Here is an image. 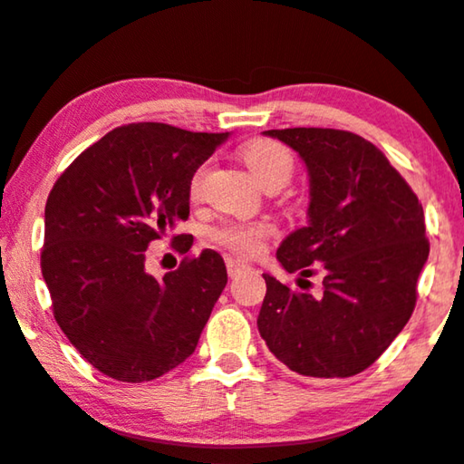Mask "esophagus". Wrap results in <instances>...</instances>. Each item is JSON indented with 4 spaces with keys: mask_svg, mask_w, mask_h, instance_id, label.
<instances>
[{
    "mask_svg": "<svg viewBox=\"0 0 464 464\" xmlns=\"http://www.w3.org/2000/svg\"><path fill=\"white\" fill-rule=\"evenodd\" d=\"M246 269H250V267L244 261H237V258H227V274H228V277H236V276H239Z\"/></svg>",
    "mask_w": 464,
    "mask_h": 464,
    "instance_id": "34e87169",
    "label": "esophagus"
}]
</instances>
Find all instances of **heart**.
I'll list each match as a JSON object with an SVG mask.
<instances>
[{
  "label": "heart",
  "mask_w": 464,
  "mask_h": 464,
  "mask_svg": "<svg viewBox=\"0 0 464 464\" xmlns=\"http://www.w3.org/2000/svg\"><path fill=\"white\" fill-rule=\"evenodd\" d=\"M244 163L248 165L252 176L263 184L274 178H288L293 171V154L286 146L274 140H255L244 148ZM201 174L195 176L193 193L199 190ZM276 228L267 220H225L209 231V237L222 248H228L236 255L255 256L263 250L267 239L274 236Z\"/></svg>",
  "instance_id": "heart-1"
}]
</instances>
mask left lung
Masks as SVG:
<instances>
[{
    "mask_svg": "<svg viewBox=\"0 0 464 464\" xmlns=\"http://www.w3.org/2000/svg\"><path fill=\"white\" fill-rule=\"evenodd\" d=\"M299 152L310 174L307 227L277 248L295 290L263 274L258 333L277 361L307 378L365 372L403 331L416 307V284L429 239L422 203L384 152L339 129L265 131ZM324 274L318 295L305 276Z\"/></svg>",
    "mask_w": 464,
    "mask_h": 464,
    "instance_id": "1",
    "label": "left lung"
}]
</instances>
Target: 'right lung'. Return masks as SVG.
I'll return each instance as SVG.
<instances>
[{
    "mask_svg": "<svg viewBox=\"0 0 464 464\" xmlns=\"http://www.w3.org/2000/svg\"><path fill=\"white\" fill-rule=\"evenodd\" d=\"M228 133L165 122L116 127L86 148L48 195L42 276L61 331L97 372L150 382L193 354L227 286L218 252L150 276L146 248L188 218L190 180ZM188 252L190 236L171 239Z\"/></svg>",
    "mask_w": 464,
    "mask_h": 464,
    "instance_id": "add662e5",
    "label": "right lung"
}]
</instances>
